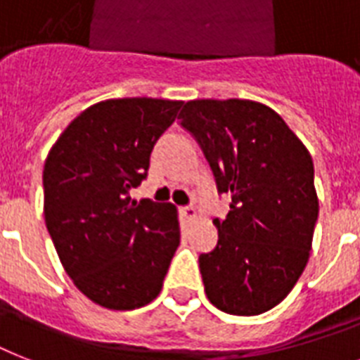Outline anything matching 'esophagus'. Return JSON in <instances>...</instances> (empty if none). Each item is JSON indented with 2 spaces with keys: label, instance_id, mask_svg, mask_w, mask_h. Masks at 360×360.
<instances>
[{
  "label": "esophagus",
  "instance_id": "esophagus-1",
  "mask_svg": "<svg viewBox=\"0 0 360 360\" xmlns=\"http://www.w3.org/2000/svg\"><path fill=\"white\" fill-rule=\"evenodd\" d=\"M179 212H181V216H183V218H186V220H194V218H195V209L192 205L181 207Z\"/></svg>",
  "mask_w": 360,
  "mask_h": 360
}]
</instances>
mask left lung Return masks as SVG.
Listing matches in <instances>:
<instances>
[{
  "instance_id": "left-lung-1",
  "label": "left lung",
  "mask_w": 360,
  "mask_h": 360,
  "mask_svg": "<svg viewBox=\"0 0 360 360\" xmlns=\"http://www.w3.org/2000/svg\"><path fill=\"white\" fill-rule=\"evenodd\" d=\"M205 155L229 212L200 255L209 302L236 316L281 303L305 270L318 220L314 165L285 120L248 99H195L179 112Z\"/></svg>"
}]
</instances>
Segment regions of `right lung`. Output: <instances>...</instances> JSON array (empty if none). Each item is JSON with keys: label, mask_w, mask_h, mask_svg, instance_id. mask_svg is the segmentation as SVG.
I'll return each mask as SVG.
<instances>
[{"label": "right lung", "mask_w": 360, "mask_h": 360, "mask_svg": "<svg viewBox=\"0 0 360 360\" xmlns=\"http://www.w3.org/2000/svg\"><path fill=\"white\" fill-rule=\"evenodd\" d=\"M183 101L124 98L81 112L44 165V216L64 270L114 311L159 296L181 233L172 203L131 200Z\"/></svg>", "instance_id": "obj_1"}]
</instances>
